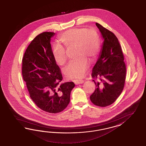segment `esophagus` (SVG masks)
<instances>
[{
  "label": "esophagus",
  "mask_w": 146,
  "mask_h": 146,
  "mask_svg": "<svg viewBox=\"0 0 146 146\" xmlns=\"http://www.w3.org/2000/svg\"><path fill=\"white\" fill-rule=\"evenodd\" d=\"M74 82L76 84H82L84 82V80H74Z\"/></svg>",
  "instance_id": "34e87169"
}]
</instances>
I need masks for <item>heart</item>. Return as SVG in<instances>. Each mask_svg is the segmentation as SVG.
<instances>
[{"instance_id":"b5f03b06","label":"heart","mask_w":146,"mask_h":146,"mask_svg":"<svg viewBox=\"0 0 146 146\" xmlns=\"http://www.w3.org/2000/svg\"><path fill=\"white\" fill-rule=\"evenodd\" d=\"M59 45H55L52 50L53 59L59 65L67 60L64 48H74L75 57L64 69V74L68 79H81L89 66L88 59L94 61L100 51V36L94 28H73L62 33L59 37Z\"/></svg>"}]
</instances>
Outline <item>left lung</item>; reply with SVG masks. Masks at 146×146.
Masks as SVG:
<instances>
[{"label":"left lung","mask_w":146,"mask_h":146,"mask_svg":"<svg viewBox=\"0 0 146 146\" xmlns=\"http://www.w3.org/2000/svg\"><path fill=\"white\" fill-rule=\"evenodd\" d=\"M103 42L97 62L93 67L92 78L96 89L90 96L95 105L104 107L112 104L124 88L126 65L119 40L111 31L96 23Z\"/></svg>","instance_id":"1"}]
</instances>
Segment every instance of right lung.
I'll use <instances>...</instances> for the list:
<instances>
[{"instance_id":"right-lung-1","label":"right lung","mask_w":146,"mask_h":146,"mask_svg":"<svg viewBox=\"0 0 146 146\" xmlns=\"http://www.w3.org/2000/svg\"><path fill=\"white\" fill-rule=\"evenodd\" d=\"M54 33L44 32L28 45L22 59V73L30 97L42 110L56 113L64 110L70 102L73 82L62 79L52 53L51 40Z\"/></svg>"}]
</instances>
